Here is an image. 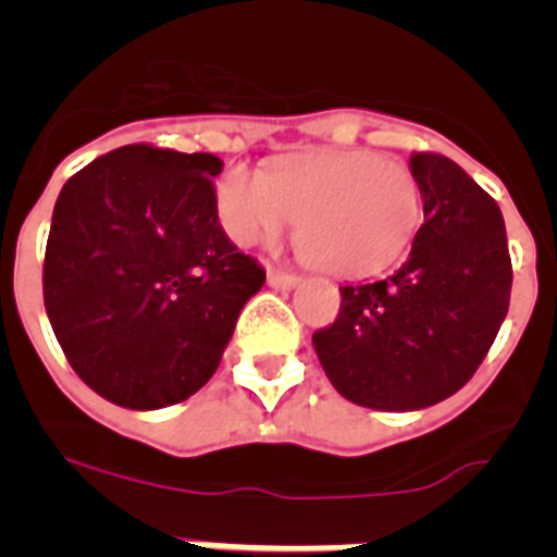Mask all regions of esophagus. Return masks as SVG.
Returning a JSON list of instances; mask_svg holds the SVG:
<instances>
[{
	"mask_svg": "<svg viewBox=\"0 0 557 557\" xmlns=\"http://www.w3.org/2000/svg\"><path fill=\"white\" fill-rule=\"evenodd\" d=\"M298 275H289V273H278V270H270L268 273V284L273 289H295L298 287Z\"/></svg>",
	"mask_w": 557,
	"mask_h": 557,
	"instance_id": "1",
	"label": "esophagus"
}]
</instances>
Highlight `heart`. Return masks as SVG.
<instances>
[{
  "label": "heart",
  "mask_w": 557,
  "mask_h": 557,
  "mask_svg": "<svg viewBox=\"0 0 557 557\" xmlns=\"http://www.w3.org/2000/svg\"><path fill=\"white\" fill-rule=\"evenodd\" d=\"M214 198L236 245L275 243L298 220L304 256L346 278L396 262L421 225V189L412 172L368 150L307 152L270 175L231 166Z\"/></svg>",
  "instance_id": "1"
}]
</instances>
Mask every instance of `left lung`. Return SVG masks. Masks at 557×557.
<instances>
[{
  "instance_id": "1",
  "label": "left lung",
  "mask_w": 557,
  "mask_h": 557,
  "mask_svg": "<svg viewBox=\"0 0 557 557\" xmlns=\"http://www.w3.org/2000/svg\"><path fill=\"white\" fill-rule=\"evenodd\" d=\"M424 225L385 282L339 287V314L312 334L339 396L387 412L424 410L460 391L510 304L508 234L494 200L455 164L418 152Z\"/></svg>"
}]
</instances>
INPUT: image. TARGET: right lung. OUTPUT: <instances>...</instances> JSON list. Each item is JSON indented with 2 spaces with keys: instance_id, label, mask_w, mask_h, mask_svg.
<instances>
[{
  "instance_id": "1",
  "label": "right lung",
  "mask_w": 557,
  "mask_h": 557,
  "mask_svg": "<svg viewBox=\"0 0 557 557\" xmlns=\"http://www.w3.org/2000/svg\"><path fill=\"white\" fill-rule=\"evenodd\" d=\"M209 152L127 145L63 184L44 307L69 366L127 410L178 405L214 376L264 284L218 218Z\"/></svg>"
}]
</instances>
